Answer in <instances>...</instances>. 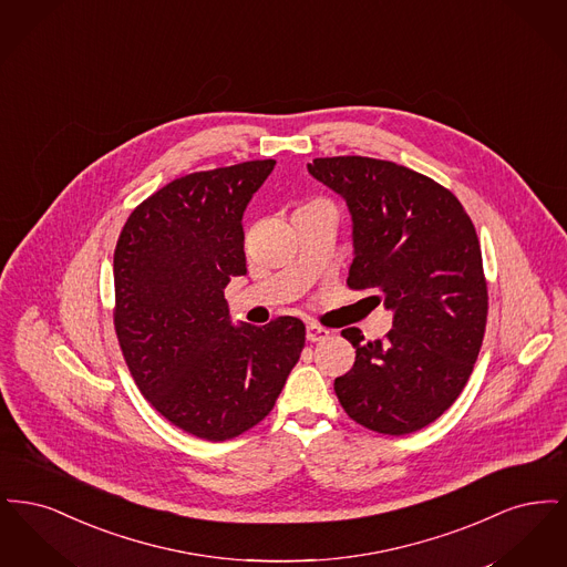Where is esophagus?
<instances>
[{
    "label": "esophagus",
    "mask_w": 567,
    "mask_h": 567,
    "mask_svg": "<svg viewBox=\"0 0 567 567\" xmlns=\"http://www.w3.org/2000/svg\"><path fill=\"white\" fill-rule=\"evenodd\" d=\"M327 338H329V331L321 327V324H306V340L308 342H323Z\"/></svg>",
    "instance_id": "1"
}]
</instances>
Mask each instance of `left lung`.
<instances>
[{
  "mask_svg": "<svg viewBox=\"0 0 567 567\" xmlns=\"http://www.w3.org/2000/svg\"><path fill=\"white\" fill-rule=\"evenodd\" d=\"M308 172L349 206V287L382 291L393 312L384 340L342 331L357 357L336 378V395L372 432H416L457 400L483 344L488 297L476 229L451 190L404 165L324 157Z\"/></svg>",
  "mask_w": 567,
  "mask_h": 567,
  "instance_id": "obj_1",
  "label": "left lung"
}]
</instances>
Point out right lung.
Here are the masks:
<instances>
[{
  "label": "right lung",
  "mask_w": 567,
  "mask_h": 567,
  "mask_svg": "<svg viewBox=\"0 0 567 567\" xmlns=\"http://www.w3.org/2000/svg\"><path fill=\"white\" fill-rule=\"evenodd\" d=\"M276 162L176 178L127 218L114 250V329L142 395L183 432L223 442L270 414L306 342L296 317L234 324L243 216Z\"/></svg>",
  "instance_id": "add662e5"
}]
</instances>
